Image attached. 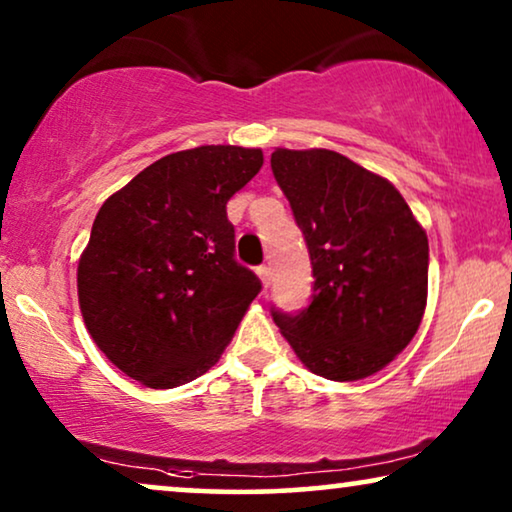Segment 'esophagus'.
Returning a JSON list of instances; mask_svg holds the SVG:
<instances>
[{
  "mask_svg": "<svg viewBox=\"0 0 512 512\" xmlns=\"http://www.w3.org/2000/svg\"><path fill=\"white\" fill-rule=\"evenodd\" d=\"M256 272H258V277H261V282H263L265 289H268L270 282H272V270L268 268V265H261V268H258Z\"/></svg>",
  "mask_w": 512,
  "mask_h": 512,
  "instance_id": "1",
  "label": "esophagus"
}]
</instances>
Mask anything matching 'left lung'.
Listing matches in <instances>:
<instances>
[{
    "label": "left lung",
    "mask_w": 512,
    "mask_h": 512,
    "mask_svg": "<svg viewBox=\"0 0 512 512\" xmlns=\"http://www.w3.org/2000/svg\"><path fill=\"white\" fill-rule=\"evenodd\" d=\"M272 174L303 230L314 296L275 324L307 370L380 373L415 338L429 296V237L398 188L331 149L277 146Z\"/></svg>",
    "instance_id": "obj_1"
}]
</instances>
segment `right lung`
<instances>
[{"mask_svg": "<svg viewBox=\"0 0 512 512\" xmlns=\"http://www.w3.org/2000/svg\"><path fill=\"white\" fill-rule=\"evenodd\" d=\"M261 149L207 144L156 160L111 193L76 268L83 324L118 370L149 389L207 373L261 291L233 258L226 205Z\"/></svg>", "mask_w": 512, "mask_h": 512, "instance_id": "obj_1", "label": "right lung"}]
</instances>
